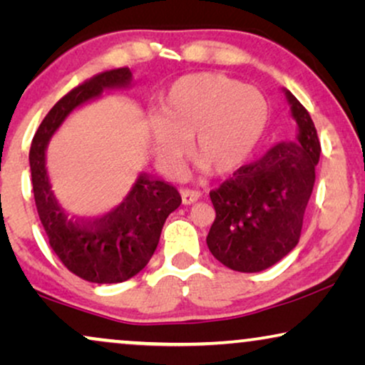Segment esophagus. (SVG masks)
Instances as JSON below:
<instances>
[{"label":"esophagus","instance_id":"1","mask_svg":"<svg viewBox=\"0 0 365 365\" xmlns=\"http://www.w3.org/2000/svg\"><path fill=\"white\" fill-rule=\"evenodd\" d=\"M181 199H182V204L189 206V204H194L201 199V192L192 191V189H181Z\"/></svg>","mask_w":365,"mask_h":365}]
</instances>
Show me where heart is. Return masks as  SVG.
<instances>
[{"label": "heart", "mask_w": 365, "mask_h": 365, "mask_svg": "<svg viewBox=\"0 0 365 365\" xmlns=\"http://www.w3.org/2000/svg\"><path fill=\"white\" fill-rule=\"evenodd\" d=\"M266 121V99L256 88L224 74L197 73L171 84L148 131L163 171H179L192 139L194 161L212 176H227L251 156Z\"/></svg>", "instance_id": "b5f03b06"}]
</instances>
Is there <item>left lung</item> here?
<instances>
[{
	"instance_id": "obj_1",
	"label": "left lung",
	"mask_w": 365,
	"mask_h": 365,
	"mask_svg": "<svg viewBox=\"0 0 365 365\" xmlns=\"http://www.w3.org/2000/svg\"><path fill=\"white\" fill-rule=\"evenodd\" d=\"M282 91L297 124L296 139L272 146L209 192L216 219L207 247L232 271H264L286 257L301 237L321 143L307 109L289 89Z\"/></svg>"
}]
</instances>
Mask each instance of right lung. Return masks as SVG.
<instances>
[{"label": "right lung", "mask_w": 365, "mask_h": 365, "mask_svg": "<svg viewBox=\"0 0 365 365\" xmlns=\"http://www.w3.org/2000/svg\"><path fill=\"white\" fill-rule=\"evenodd\" d=\"M133 73L119 68L98 74L54 104L39 124L29 149L34 202L49 246L64 266L88 282L116 284L143 271L156 251L163 226L181 204L178 189L139 174L116 207L96 219L71 216L58 201L46 169L53 134L74 109L114 89L131 88Z\"/></svg>", "instance_id": "1"}]
</instances>
